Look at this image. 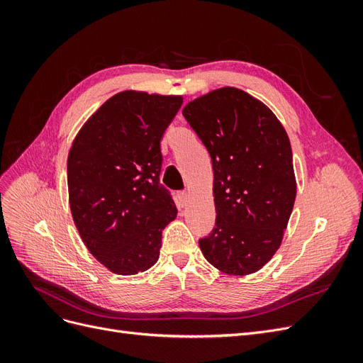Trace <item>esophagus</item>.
Instances as JSON below:
<instances>
[{
  "instance_id": "esophagus-1",
  "label": "esophagus",
  "mask_w": 363,
  "mask_h": 363,
  "mask_svg": "<svg viewBox=\"0 0 363 363\" xmlns=\"http://www.w3.org/2000/svg\"><path fill=\"white\" fill-rule=\"evenodd\" d=\"M179 196H180V201H182L183 204H186V201L189 200V192H188V191H183V192L179 194Z\"/></svg>"
}]
</instances>
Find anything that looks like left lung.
Wrapping results in <instances>:
<instances>
[{"label": "left lung", "instance_id": "8db88e82", "mask_svg": "<svg viewBox=\"0 0 363 363\" xmlns=\"http://www.w3.org/2000/svg\"><path fill=\"white\" fill-rule=\"evenodd\" d=\"M183 116L213 167L216 221L199 240L203 255L230 276L256 272L279 250L294 208L286 131L265 104L236 87L196 98Z\"/></svg>", "mask_w": 363, "mask_h": 363}]
</instances>
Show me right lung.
<instances>
[{"mask_svg": "<svg viewBox=\"0 0 363 363\" xmlns=\"http://www.w3.org/2000/svg\"><path fill=\"white\" fill-rule=\"evenodd\" d=\"M182 103L174 95L119 92L72 142L68 192L75 227L91 255L119 276L155 265L163 228L177 216L159 175L160 139Z\"/></svg>", "mask_w": 363, "mask_h": 363, "instance_id": "obj_1", "label": "right lung"}]
</instances>
